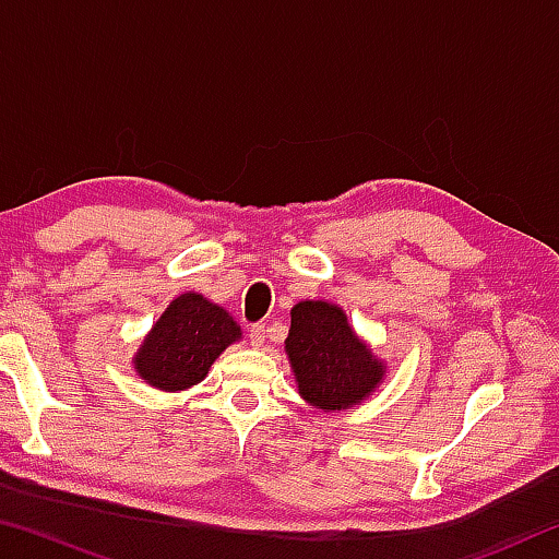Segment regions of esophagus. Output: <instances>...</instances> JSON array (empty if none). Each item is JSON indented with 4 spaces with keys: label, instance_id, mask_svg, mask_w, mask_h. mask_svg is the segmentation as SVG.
<instances>
[{
    "label": "esophagus",
    "instance_id": "esophagus-1",
    "mask_svg": "<svg viewBox=\"0 0 559 559\" xmlns=\"http://www.w3.org/2000/svg\"><path fill=\"white\" fill-rule=\"evenodd\" d=\"M266 335H269V330H266V325H253L251 328V333H249V337H251V345L253 347H263V343H266Z\"/></svg>",
    "mask_w": 559,
    "mask_h": 559
}]
</instances>
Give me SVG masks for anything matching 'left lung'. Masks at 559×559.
Returning a JSON list of instances; mask_svg holds the SVG:
<instances>
[{
    "label": "left lung",
    "instance_id": "1",
    "mask_svg": "<svg viewBox=\"0 0 559 559\" xmlns=\"http://www.w3.org/2000/svg\"><path fill=\"white\" fill-rule=\"evenodd\" d=\"M286 353L298 392L320 409L362 402L384 367L347 325V316L325 300H302L290 310Z\"/></svg>",
    "mask_w": 559,
    "mask_h": 559
}]
</instances>
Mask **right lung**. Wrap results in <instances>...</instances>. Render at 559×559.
<instances>
[{"label": "right lung", "instance_id": "1", "mask_svg": "<svg viewBox=\"0 0 559 559\" xmlns=\"http://www.w3.org/2000/svg\"><path fill=\"white\" fill-rule=\"evenodd\" d=\"M241 330L231 316L197 293L173 300L140 347L135 370L147 384L177 392L204 380Z\"/></svg>", "mask_w": 559, "mask_h": 559}]
</instances>
